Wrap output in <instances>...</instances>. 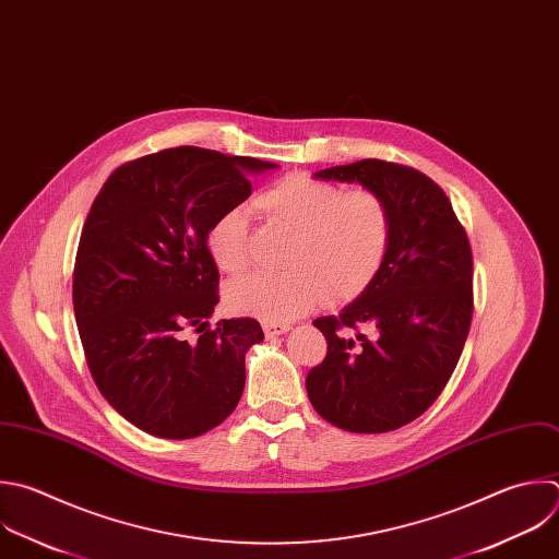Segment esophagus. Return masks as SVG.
Segmentation results:
<instances>
[{
    "mask_svg": "<svg viewBox=\"0 0 559 559\" xmlns=\"http://www.w3.org/2000/svg\"><path fill=\"white\" fill-rule=\"evenodd\" d=\"M289 331V324H272V322H265L263 324V333L265 337H276V335H283Z\"/></svg>",
    "mask_w": 559,
    "mask_h": 559,
    "instance_id": "1",
    "label": "esophagus"
}]
</instances>
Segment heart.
Returning <instances> with one entry per match:
<instances>
[{
	"label": "heart",
	"instance_id": "b5f03b06",
	"mask_svg": "<svg viewBox=\"0 0 559 559\" xmlns=\"http://www.w3.org/2000/svg\"><path fill=\"white\" fill-rule=\"evenodd\" d=\"M254 209L292 239L281 274H252L226 287L233 311L263 322H292L318 307L359 298L380 276L393 237L386 200L368 189L342 186L309 175H287L257 195ZM215 265L230 274L250 267V226L241 211L219 215L206 235Z\"/></svg>",
	"mask_w": 559,
	"mask_h": 559
}]
</instances>
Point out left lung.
<instances>
[{
  "label": "left lung",
  "instance_id": "1",
  "mask_svg": "<svg viewBox=\"0 0 559 559\" xmlns=\"http://www.w3.org/2000/svg\"><path fill=\"white\" fill-rule=\"evenodd\" d=\"M316 177L380 193L393 237L373 285L337 316L313 320L326 357L309 370L307 395L342 430L391 432L435 404L459 364L474 313L469 239L441 186L417 168L359 159ZM361 323L374 335H345Z\"/></svg>",
  "mask_w": 559,
  "mask_h": 559
}]
</instances>
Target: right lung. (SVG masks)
Segmentation results:
<instances>
[{"label": "right lung", "instance_id": "add662e5", "mask_svg": "<svg viewBox=\"0 0 559 559\" xmlns=\"http://www.w3.org/2000/svg\"><path fill=\"white\" fill-rule=\"evenodd\" d=\"M270 168L200 146L164 148L118 166L90 209L72 283L85 359L111 408L153 437H200L241 400L246 353L263 329L254 318L209 324L219 270L206 235L250 198L248 175Z\"/></svg>", "mask_w": 559, "mask_h": 559}]
</instances>
